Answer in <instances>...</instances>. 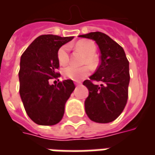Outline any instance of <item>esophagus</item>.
I'll return each instance as SVG.
<instances>
[{
  "mask_svg": "<svg viewBox=\"0 0 155 155\" xmlns=\"http://www.w3.org/2000/svg\"><path fill=\"white\" fill-rule=\"evenodd\" d=\"M74 84H75L76 86H79V85H81V83H80V82H75V83H74Z\"/></svg>",
  "mask_w": 155,
  "mask_h": 155,
  "instance_id": "obj_1",
  "label": "esophagus"
}]
</instances>
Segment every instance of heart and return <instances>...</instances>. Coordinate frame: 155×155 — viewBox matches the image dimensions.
<instances>
[{
  "mask_svg": "<svg viewBox=\"0 0 155 155\" xmlns=\"http://www.w3.org/2000/svg\"><path fill=\"white\" fill-rule=\"evenodd\" d=\"M76 46L81 49L85 54H87V58H85L84 62L94 63V54L96 51L95 45L91 41H83L78 42ZM57 58L59 63L62 65L66 64L70 60V45H62L57 52ZM91 67L89 65H83V66H76L74 64H70L63 69V75L67 79H71L73 81H81L83 78L90 74Z\"/></svg>",
  "mask_w": 155,
  "mask_h": 155,
  "instance_id": "heart-1",
  "label": "heart"
}]
</instances>
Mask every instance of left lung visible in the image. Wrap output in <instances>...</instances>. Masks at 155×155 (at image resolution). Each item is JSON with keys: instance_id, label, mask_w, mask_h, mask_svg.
Wrapping results in <instances>:
<instances>
[{"instance_id": "1", "label": "left lung", "mask_w": 155, "mask_h": 155, "mask_svg": "<svg viewBox=\"0 0 155 155\" xmlns=\"http://www.w3.org/2000/svg\"><path fill=\"white\" fill-rule=\"evenodd\" d=\"M79 36L94 40L101 51L99 67L90 80L83 82L89 90L84 101L85 112L94 122L110 123L120 116L126 105L130 79L129 61L123 48L102 32ZM94 81L101 84H94Z\"/></svg>"}]
</instances>
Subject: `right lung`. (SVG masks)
<instances>
[{
  "label": "right lung",
  "mask_w": 155,
  "mask_h": 155,
  "mask_svg": "<svg viewBox=\"0 0 155 155\" xmlns=\"http://www.w3.org/2000/svg\"><path fill=\"white\" fill-rule=\"evenodd\" d=\"M73 39L42 35L35 39L21 57L20 95L26 114L40 125H54L63 118L64 104L74 91L71 80L51 84L61 76L58 50ZM59 81V80H58Z\"/></svg>",
  "instance_id": "right-lung-1"
}]
</instances>
